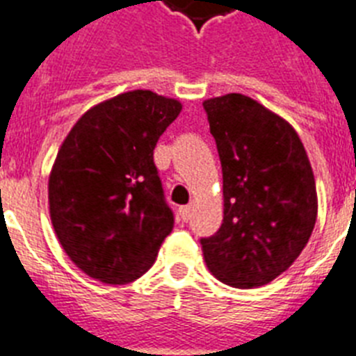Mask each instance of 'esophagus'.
<instances>
[{
  "label": "esophagus",
  "mask_w": 356,
  "mask_h": 356,
  "mask_svg": "<svg viewBox=\"0 0 356 356\" xmlns=\"http://www.w3.org/2000/svg\"><path fill=\"white\" fill-rule=\"evenodd\" d=\"M179 217H181L184 222H188V220H190V217H192V204L181 206V208H179Z\"/></svg>",
  "instance_id": "1"
}]
</instances>
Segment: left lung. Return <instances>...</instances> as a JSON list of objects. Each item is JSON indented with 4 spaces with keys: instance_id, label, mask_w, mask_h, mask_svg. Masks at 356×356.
Segmentation results:
<instances>
[{
    "instance_id": "left-lung-1",
    "label": "left lung",
    "mask_w": 356,
    "mask_h": 356,
    "mask_svg": "<svg viewBox=\"0 0 356 356\" xmlns=\"http://www.w3.org/2000/svg\"><path fill=\"white\" fill-rule=\"evenodd\" d=\"M222 166L224 217L201 238L208 270L234 288L264 286L284 273L316 220L315 177L288 121L243 94L202 103Z\"/></svg>"
}]
</instances>
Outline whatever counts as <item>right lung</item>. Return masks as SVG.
Listing matches in <instances>:
<instances>
[{
  "mask_svg": "<svg viewBox=\"0 0 356 356\" xmlns=\"http://www.w3.org/2000/svg\"><path fill=\"white\" fill-rule=\"evenodd\" d=\"M181 108L155 92H124L83 113L63 141L49 177L50 219L92 279L134 282L173 229L154 148Z\"/></svg>",
  "mask_w": 356,
  "mask_h": 356,
  "instance_id": "obj_1",
  "label": "right lung"
}]
</instances>
